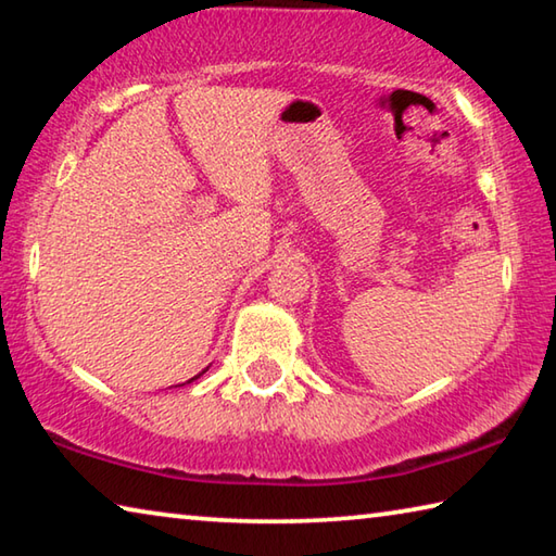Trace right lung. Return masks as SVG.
Instances as JSON below:
<instances>
[{
    "label": "right lung",
    "instance_id": "1",
    "mask_svg": "<svg viewBox=\"0 0 556 556\" xmlns=\"http://www.w3.org/2000/svg\"><path fill=\"white\" fill-rule=\"evenodd\" d=\"M193 380H195V378H193Z\"/></svg>",
    "mask_w": 556,
    "mask_h": 556
}]
</instances>
